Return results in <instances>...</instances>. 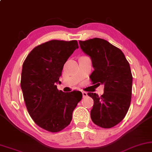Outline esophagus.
<instances>
[{"instance_id":"1","label":"esophagus","mask_w":152,"mask_h":152,"mask_svg":"<svg viewBox=\"0 0 152 152\" xmlns=\"http://www.w3.org/2000/svg\"><path fill=\"white\" fill-rule=\"evenodd\" d=\"M82 94L83 97H86L87 96H88V93H87L86 92H84V91H82Z\"/></svg>"}]
</instances>
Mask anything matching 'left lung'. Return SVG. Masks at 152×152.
Wrapping results in <instances>:
<instances>
[{
  "label": "left lung",
  "mask_w": 152,
  "mask_h": 152,
  "mask_svg": "<svg viewBox=\"0 0 152 152\" xmlns=\"http://www.w3.org/2000/svg\"><path fill=\"white\" fill-rule=\"evenodd\" d=\"M79 44L92 60V84L104 85L102 96L88 93L94 100L91 119L97 126L110 129L124 118L130 107L133 80L130 65L122 50L106 40L93 38Z\"/></svg>",
  "instance_id": "8db88e82"
}]
</instances>
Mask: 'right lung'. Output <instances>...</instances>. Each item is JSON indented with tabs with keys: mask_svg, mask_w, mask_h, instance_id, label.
Here are the masks:
<instances>
[{
	"mask_svg": "<svg viewBox=\"0 0 152 152\" xmlns=\"http://www.w3.org/2000/svg\"><path fill=\"white\" fill-rule=\"evenodd\" d=\"M76 40H50L32 49L22 66L21 88L28 112L35 124L49 132L70 124L82 93L58 90L64 64L76 48Z\"/></svg>",
	"mask_w": 152,
	"mask_h": 152,
	"instance_id": "right-lung-1",
	"label": "right lung"
}]
</instances>
